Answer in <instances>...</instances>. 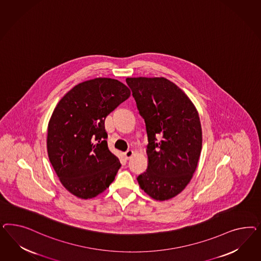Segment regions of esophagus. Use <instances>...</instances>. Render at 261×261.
I'll use <instances>...</instances> for the list:
<instances>
[{
  "label": "esophagus",
  "mask_w": 261,
  "mask_h": 261,
  "mask_svg": "<svg viewBox=\"0 0 261 261\" xmlns=\"http://www.w3.org/2000/svg\"><path fill=\"white\" fill-rule=\"evenodd\" d=\"M124 154V157H125V159H130L133 155H134V151L133 150H127L123 153Z\"/></svg>",
  "instance_id": "34e87169"
}]
</instances>
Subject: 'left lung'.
<instances>
[{
    "label": "left lung",
    "mask_w": 261,
    "mask_h": 261,
    "mask_svg": "<svg viewBox=\"0 0 261 261\" xmlns=\"http://www.w3.org/2000/svg\"><path fill=\"white\" fill-rule=\"evenodd\" d=\"M126 83L148 138V166L137 180L155 200L175 197L190 182L201 154L202 128L197 110L168 79L131 77Z\"/></svg>",
    "instance_id": "8db88e82"
}]
</instances>
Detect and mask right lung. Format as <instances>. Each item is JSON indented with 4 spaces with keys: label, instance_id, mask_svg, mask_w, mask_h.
I'll list each match as a JSON object with an SVG mask.
<instances>
[{
    "label": "right lung",
    "instance_id": "obj_1",
    "mask_svg": "<svg viewBox=\"0 0 261 261\" xmlns=\"http://www.w3.org/2000/svg\"><path fill=\"white\" fill-rule=\"evenodd\" d=\"M130 90L117 79H91L69 91L47 126V155L64 188L81 199L100 194L121 166L108 148L105 119Z\"/></svg>",
    "mask_w": 261,
    "mask_h": 261
}]
</instances>
